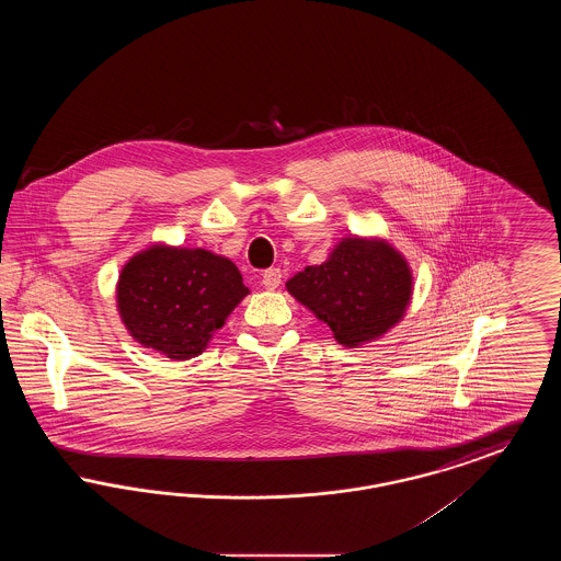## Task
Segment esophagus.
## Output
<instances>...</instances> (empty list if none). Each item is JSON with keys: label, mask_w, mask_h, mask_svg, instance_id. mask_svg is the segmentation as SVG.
Returning <instances> with one entry per match:
<instances>
[{"label": "esophagus", "mask_w": 561, "mask_h": 561, "mask_svg": "<svg viewBox=\"0 0 561 561\" xmlns=\"http://www.w3.org/2000/svg\"><path fill=\"white\" fill-rule=\"evenodd\" d=\"M279 284H282V271H279V268H267V271L263 273V286H265L267 290L279 288Z\"/></svg>", "instance_id": "34e87169"}]
</instances>
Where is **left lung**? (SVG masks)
I'll use <instances>...</instances> for the list:
<instances>
[{"label": "left lung", "instance_id": "left-lung-1", "mask_svg": "<svg viewBox=\"0 0 561 561\" xmlns=\"http://www.w3.org/2000/svg\"><path fill=\"white\" fill-rule=\"evenodd\" d=\"M286 288L328 323L339 345L355 348L378 341L403 320L414 277L405 256L389 241L351 236L321 265L298 271Z\"/></svg>", "mask_w": 561, "mask_h": 561}]
</instances>
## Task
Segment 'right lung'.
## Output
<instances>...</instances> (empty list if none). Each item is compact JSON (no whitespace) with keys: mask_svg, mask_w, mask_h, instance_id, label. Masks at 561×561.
Returning <instances> with one entry per match:
<instances>
[{"mask_svg":"<svg viewBox=\"0 0 561 561\" xmlns=\"http://www.w3.org/2000/svg\"><path fill=\"white\" fill-rule=\"evenodd\" d=\"M248 294L227 256L158 241L122 267L115 302L138 345L185 362L202 355Z\"/></svg>","mask_w":561,"mask_h":561,"instance_id":"1","label":"right lung"}]
</instances>
